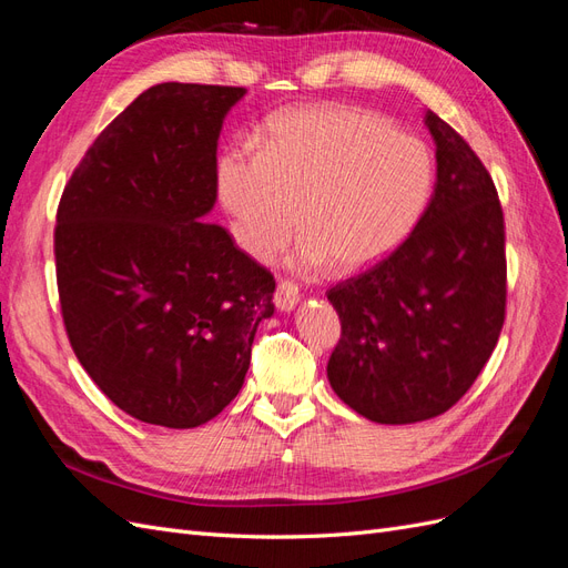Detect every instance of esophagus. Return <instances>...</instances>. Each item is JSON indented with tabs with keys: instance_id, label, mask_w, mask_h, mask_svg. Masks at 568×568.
I'll use <instances>...</instances> for the list:
<instances>
[{
	"instance_id": "34e87169",
	"label": "esophagus",
	"mask_w": 568,
	"mask_h": 568,
	"mask_svg": "<svg viewBox=\"0 0 568 568\" xmlns=\"http://www.w3.org/2000/svg\"><path fill=\"white\" fill-rule=\"evenodd\" d=\"M298 298H301V291L291 280H282L277 284V291H274V305H277L280 311H294Z\"/></svg>"
}]
</instances>
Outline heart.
<instances>
[{"label": "heart", "instance_id": "heart-1", "mask_svg": "<svg viewBox=\"0 0 568 568\" xmlns=\"http://www.w3.org/2000/svg\"><path fill=\"white\" fill-rule=\"evenodd\" d=\"M236 242L272 261L301 227L303 267L343 272L379 263L415 232L436 184L422 136L355 106H301L274 115L263 144H230L215 161ZM302 213H297V209Z\"/></svg>", "mask_w": 568, "mask_h": 568}]
</instances>
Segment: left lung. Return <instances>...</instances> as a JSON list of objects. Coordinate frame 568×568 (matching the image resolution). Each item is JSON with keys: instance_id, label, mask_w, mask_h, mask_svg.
I'll use <instances>...</instances> for the list:
<instances>
[{"instance_id": "obj_1", "label": "left lung", "mask_w": 568, "mask_h": 568, "mask_svg": "<svg viewBox=\"0 0 568 568\" xmlns=\"http://www.w3.org/2000/svg\"><path fill=\"white\" fill-rule=\"evenodd\" d=\"M436 186L405 242L326 291L341 338L326 376L338 398L376 424L448 412L500 338L507 307L505 217L493 178L434 111Z\"/></svg>"}]
</instances>
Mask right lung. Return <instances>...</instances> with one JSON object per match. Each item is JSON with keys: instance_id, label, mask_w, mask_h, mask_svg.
<instances>
[{"instance_id": "1", "label": "right lung", "mask_w": 568, "mask_h": 568, "mask_svg": "<svg viewBox=\"0 0 568 568\" xmlns=\"http://www.w3.org/2000/svg\"><path fill=\"white\" fill-rule=\"evenodd\" d=\"M246 94L153 84L113 118L59 201L54 255L68 341L130 417L194 428L244 384L274 277L227 230L217 196L222 118Z\"/></svg>"}]
</instances>
